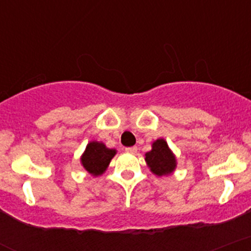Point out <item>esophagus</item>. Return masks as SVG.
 Masks as SVG:
<instances>
[{
    "label": "esophagus",
    "mask_w": 251,
    "mask_h": 251,
    "mask_svg": "<svg viewBox=\"0 0 251 251\" xmlns=\"http://www.w3.org/2000/svg\"><path fill=\"white\" fill-rule=\"evenodd\" d=\"M126 152H128V153L134 154V153H136V152H138V147H135V146H133V147H126Z\"/></svg>",
    "instance_id": "1"
}]
</instances>
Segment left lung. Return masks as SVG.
Returning a JSON list of instances; mask_svg holds the SVG:
<instances>
[{
    "label": "left lung",
    "instance_id": "1",
    "mask_svg": "<svg viewBox=\"0 0 251 251\" xmlns=\"http://www.w3.org/2000/svg\"><path fill=\"white\" fill-rule=\"evenodd\" d=\"M145 161L157 176L172 174L176 168V158L164 139H157L152 144L151 151L145 154Z\"/></svg>",
    "mask_w": 251,
    "mask_h": 251
}]
</instances>
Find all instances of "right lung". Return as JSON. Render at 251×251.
Here are the masks:
<instances>
[{
    "mask_svg": "<svg viewBox=\"0 0 251 251\" xmlns=\"http://www.w3.org/2000/svg\"><path fill=\"white\" fill-rule=\"evenodd\" d=\"M116 154V150L107 149L99 141H90L81 157V163L89 174L99 176L107 169L111 159Z\"/></svg>",
    "mask_w": 251,
    "mask_h": 251,
    "instance_id": "1",
    "label": "right lung"
}]
</instances>
